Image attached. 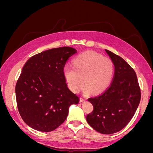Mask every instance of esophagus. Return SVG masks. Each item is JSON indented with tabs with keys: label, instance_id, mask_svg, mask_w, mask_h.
Listing matches in <instances>:
<instances>
[{
	"label": "esophagus",
	"instance_id": "34e87169",
	"mask_svg": "<svg viewBox=\"0 0 153 153\" xmlns=\"http://www.w3.org/2000/svg\"><path fill=\"white\" fill-rule=\"evenodd\" d=\"M85 98H84V97H80V102H83V101H85Z\"/></svg>",
	"mask_w": 153,
	"mask_h": 153
}]
</instances>
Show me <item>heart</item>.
I'll return each mask as SVG.
<instances>
[{"instance_id": "1", "label": "heart", "mask_w": 153, "mask_h": 153, "mask_svg": "<svg viewBox=\"0 0 153 153\" xmlns=\"http://www.w3.org/2000/svg\"><path fill=\"white\" fill-rule=\"evenodd\" d=\"M73 66L66 65L63 69L67 84L73 92L79 91L83 84V92L98 94L105 91L112 79L114 66L112 60L92 51L78 55L73 61Z\"/></svg>"}]
</instances>
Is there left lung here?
<instances>
[{
	"label": "left lung",
	"instance_id": "obj_1",
	"mask_svg": "<svg viewBox=\"0 0 153 153\" xmlns=\"http://www.w3.org/2000/svg\"><path fill=\"white\" fill-rule=\"evenodd\" d=\"M105 51L114 63V76L105 92L88 99L94 110L86 119L98 132L112 134L121 131L130 121L140 103L141 92L134 69L122 57Z\"/></svg>",
	"mask_w": 153,
	"mask_h": 153
}]
</instances>
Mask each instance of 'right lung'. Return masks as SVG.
I'll use <instances>...</instances> for the list:
<instances>
[{"instance_id":"add662e5","label":"right lung","mask_w":153,"mask_h":153,"mask_svg":"<svg viewBox=\"0 0 153 153\" xmlns=\"http://www.w3.org/2000/svg\"><path fill=\"white\" fill-rule=\"evenodd\" d=\"M76 50L64 47L31 57L16 84L17 106L24 121L36 130L49 132L66 119L69 108L79 97L67 86L63 69Z\"/></svg>"}]
</instances>
